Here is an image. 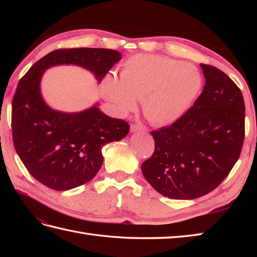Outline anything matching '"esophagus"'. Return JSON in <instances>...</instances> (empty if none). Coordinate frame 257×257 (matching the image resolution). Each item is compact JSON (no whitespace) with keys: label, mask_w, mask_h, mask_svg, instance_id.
<instances>
[{"label":"esophagus","mask_w":257,"mask_h":257,"mask_svg":"<svg viewBox=\"0 0 257 257\" xmlns=\"http://www.w3.org/2000/svg\"><path fill=\"white\" fill-rule=\"evenodd\" d=\"M130 132H132V133H136V132L146 133L147 127L144 124H141V123H135V124H132V127H130Z\"/></svg>","instance_id":"esophagus-1"}]
</instances>
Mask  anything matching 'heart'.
Segmentation results:
<instances>
[{
	"label": "heart",
	"instance_id": "obj_1",
	"mask_svg": "<svg viewBox=\"0 0 257 257\" xmlns=\"http://www.w3.org/2000/svg\"><path fill=\"white\" fill-rule=\"evenodd\" d=\"M202 76L194 65L173 58L137 54L121 65L119 79L108 75L101 94L121 116L143 101V110L152 123L178 121L192 106L202 88Z\"/></svg>",
	"mask_w": 257,
	"mask_h": 257
}]
</instances>
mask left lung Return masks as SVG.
Segmentation results:
<instances>
[{
    "label": "left lung",
    "mask_w": 257,
    "mask_h": 257,
    "mask_svg": "<svg viewBox=\"0 0 257 257\" xmlns=\"http://www.w3.org/2000/svg\"><path fill=\"white\" fill-rule=\"evenodd\" d=\"M200 66L205 77L203 91L182 118L151 133L155 152L141 166L151 187L170 199L192 200L219 187L243 147L241 90L222 70Z\"/></svg>",
    "instance_id": "8db88e82"
}]
</instances>
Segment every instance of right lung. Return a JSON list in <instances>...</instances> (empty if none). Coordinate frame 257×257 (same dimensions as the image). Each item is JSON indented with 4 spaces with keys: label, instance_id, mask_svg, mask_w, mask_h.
I'll list each match as a JSON object with an SVG mask.
<instances>
[{
    "label": "right lung",
    "instance_id": "right-lung-1",
    "mask_svg": "<svg viewBox=\"0 0 257 257\" xmlns=\"http://www.w3.org/2000/svg\"><path fill=\"white\" fill-rule=\"evenodd\" d=\"M121 59L107 48H69L48 53L29 69L18 85L12 101L14 148L38 182L66 191L90 181L102 165V147L124 138L129 124L107 116L98 103L79 112L51 108L41 94L45 70L57 65H77L98 81Z\"/></svg>",
    "mask_w": 257,
    "mask_h": 257
}]
</instances>
